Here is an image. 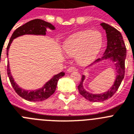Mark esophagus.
Wrapping results in <instances>:
<instances>
[{
	"label": "esophagus",
	"instance_id": "1",
	"mask_svg": "<svg viewBox=\"0 0 134 134\" xmlns=\"http://www.w3.org/2000/svg\"><path fill=\"white\" fill-rule=\"evenodd\" d=\"M77 67H69V68L67 69V72L68 73H70V72H72L74 71H77Z\"/></svg>",
	"mask_w": 134,
	"mask_h": 134
}]
</instances>
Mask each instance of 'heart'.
<instances>
[{
    "label": "heart",
    "instance_id": "b5f03b06",
    "mask_svg": "<svg viewBox=\"0 0 134 134\" xmlns=\"http://www.w3.org/2000/svg\"><path fill=\"white\" fill-rule=\"evenodd\" d=\"M103 38L98 31L87 30L74 35L66 42L64 51L67 55H76L77 61L81 65L92 62L102 46Z\"/></svg>",
    "mask_w": 134,
    "mask_h": 134
}]
</instances>
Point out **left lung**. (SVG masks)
I'll list each match as a JSON object with an SVG mask.
<instances>
[{"instance_id": "obj_1", "label": "left lung", "mask_w": 134, "mask_h": 134, "mask_svg": "<svg viewBox=\"0 0 134 134\" xmlns=\"http://www.w3.org/2000/svg\"><path fill=\"white\" fill-rule=\"evenodd\" d=\"M105 30L107 38V46L102 57V59H110L115 63L117 75L115 83L107 92L100 94H93L87 92L83 87V81L85 79L84 75H82L80 85L78 86L79 92L86 99L91 102H102L112 97L120 86L122 80L125 75V60L126 58V48L123 41V36L120 32L117 29L110 26L109 24L102 23L100 24ZM100 59H98L95 62L99 61Z\"/></svg>"}]
</instances>
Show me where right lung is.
Segmentation results:
<instances>
[{
    "label": "right lung",
    "instance_id": "add662e5",
    "mask_svg": "<svg viewBox=\"0 0 134 134\" xmlns=\"http://www.w3.org/2000/svg\"><path fill=\"white\" fill-rule=\"evenodd\" d=\"M47 27L51 29V30H54V27L52 24L44 20L40 19L30 21L24 25L19 27L18 28L15 30V32L13 33L12 36L10 38L7 48V55H8L9 46L11 45V43L12 42L14 38L25 34L45 35ZM7 74L13 88L15 90V91L17 94L24 99L27 100L33 101V102L44 100L48 98L51 95H53L55 92L59 80L65 75V73L63 71L60 72L57 75L53 76V78L48 81L47 83L44 85V86H43L40 89L34 90V91H31V90L27 91V90H24L19 88L16 84L15 82L14 81L12 75H11V71L9 69V62L7 63Z\"/></svg>",
    "mask_w": 134,
    "mask_h": 134
}]
</instances>
